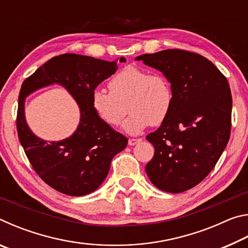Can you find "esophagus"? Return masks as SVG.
Here are the masks:
<instances>
[{
    "label": "esophagus",
    "instance_id": "esophagus-1",
    "mask_svg": "<svg viewBox=\"0 0 248 248\" xmlns=\"http://www.w3.org/2000/svg\"><path fill=\"white\" fill-rule=\"evenodd\" d=\"M142 141V139L140 138V139H129V141H128V143H129V145H134V144H138V143H140V142Z\"/></svg>",
    "mask_w": 248,
    "mask_h": 248
}]
</instances>
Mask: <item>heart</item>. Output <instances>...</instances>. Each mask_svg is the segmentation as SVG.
Returning <instances> with one entry per match:
<instances>
[{
  "instance_id": "obj_1",
  "label": "heart",
  "mask_w": 248,
  "mask_h": 248,
  "mask_svg": "<svg viewBox=\"0 0 248 248\" xmlns=\"http://www.w3.org/2000/svg\"><path fill=\"white\" fill-rule=\"evenodd\" d=\"M108 89L110 93L100 89L93 91L92 108L110 127L119 125L129 110L130 116L124 124L129 134H139L150 124H163L173 108V87L162 73L128 65L110 78Z\"/></svg>"
}]
</instances>
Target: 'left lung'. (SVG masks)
<instances>
[{
  "label": "left lung",
  "instance_id": "1",
  "mask_svg": "<svg viewBox=\"0 0 248 248\" xmlns=\"http://www.w3.org/2000/svg\"><path fill=\"white\" fill-rule=\"evenodd\" d=\"M136 60L161 71L174 92L170 116L146 136L155 152L145 171L158 189L186 191L207 177L229 142V82L207 58L186 50L167 49Z\"/></svg>",
  "mask_w": 248,
  "mask_h": 248
}]
</instances>
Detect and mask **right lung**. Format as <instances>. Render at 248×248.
<instances>
[{"mask_svg": "<svg viewBox=\"0 0 248 248\" xmlns=\"http://www.w3.org/2000/svg\"><path fill=\"white\" fill-rule=\"evenodd\" d=\"M120 62H125L124 57ZM117 62L64 53L53 57L25 79L18 97V139L39 177L53 189L69 196L91 194L108 175L112 157L123 151L128 139L100 120L92 108V93L117 71ZM57 82L77 100L81 111L78 129L61 141L36 137L24 120V98L41 87Z\"/></svg>", "mask_w": 248, "mask_h": 248, "instance_id": "obj_1", "label": "right lung"}]
</instances>
